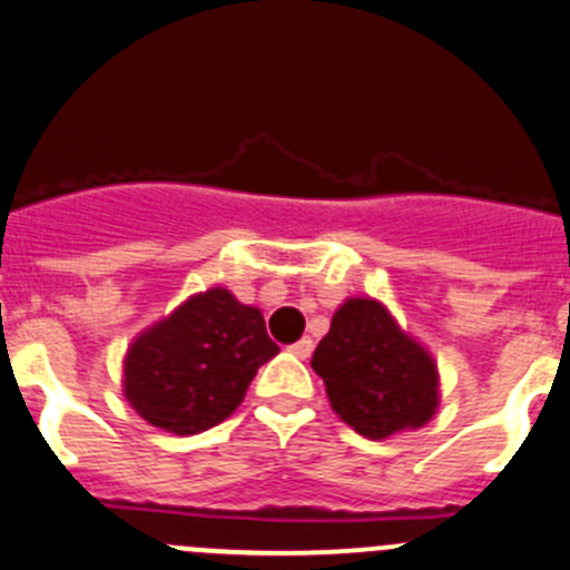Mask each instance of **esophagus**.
<instances>
[{
  "label": "esophagus",
  "instance_id": "1",
  "mask_svg": "<svg viewBox=\"0 0 570 570\" xmlns=\"http://www.w3.org/2000/svg\"><path fill=\"white\" fill-rule=\"evenodd\" d=\"M289 351L295 353V356L308 358V356H312V351H314V340H312V336H303V340H297L295 345L289 347Z\"/></svg>",
  "mask_w": 570,
  "mask_h": 570
}]
</instances>
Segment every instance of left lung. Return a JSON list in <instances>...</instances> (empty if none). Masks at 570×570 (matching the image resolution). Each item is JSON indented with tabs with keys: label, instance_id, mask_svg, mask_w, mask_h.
<instances>
[{
	"label": "left lung",
	"instance_id": "obj_1",
	"mask_svg": "<svg viewBox=\"0 0 570 570\" xmlns=\"http://www.w3.org/2000/svg\"><path fill=\"white\" fill-rule=\"evenodd\" d=\"M312 367L334 412L370 440L420 429L438 409V367L381 303L353 297L331 320Z\"/></svg>",
	"mask_w": 570,
	"mask_h": 570
}]
</instances>
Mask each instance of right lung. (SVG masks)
Masks as SVG:
<instances>
[{"label":"right lung","mask_w":570,"mask_h":570,"mask_svg":"<svg viewBox=\"0 0 570 570\" xmlns=\"http://www.w3.org/2000/svg\"><path fill=\"white\" fill-rule=\"evenodd\" d=\"M275 353L262 312L217 286L132 342L125 395L147 423L200 434L239 406L256 370Z\"/></svg>","instance_id":"add662e5"}]
</instances>
